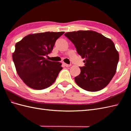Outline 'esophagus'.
I'll return each instance as SVG.
<instances>
[{"label":"esophagus","mask_w":131,"mask_h":131,"mask_svg":"<svg viewBox=\"0 0 131 131\" xmlns=\"http://www.w3.org/2000/svg\"><path fill=\"white\" fill-rule=\"evenodd\" d=\"M63 65L65 66V67H70L71 66L70 65H68L67 63H63Z\"/></svg>","instance_id":"34e87169"}]
</instances>
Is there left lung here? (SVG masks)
Masks as SVG:
<instances>
[{"label": "left lung", "instance_id": "1", "mask_svg": "<svg viewBox=\"0 0 131 131\" xmlns=\"http://www.w3.org/2000/svg\"><path fill=\"white\" fill-rule=\"evenodd\" d=\"M65 35L73 43L85 66L75 78L77 85L87 91L96 92L106 87L115 74L119 53L109 38L92 30L68 32Z\"/></svg>", "mask_w": 131, "mask_h": 131}]
</instances>
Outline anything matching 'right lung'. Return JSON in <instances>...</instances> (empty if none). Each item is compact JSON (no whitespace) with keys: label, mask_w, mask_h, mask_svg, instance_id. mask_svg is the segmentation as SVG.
<instances>
[{"label":"right lung","mask_w":131,"mask_h":131,"mask_svg":"<svg viewBox=\"0 0 131 131\" xmlns=\"http://www.w3.org/2000/svg\"><path fill=\"white\" fill-rule=\"evenodd\" d=\"M64 34L61 32H45L25 37L15 45L12 58L19 78L34 90L50 87L62 70V63L44 57L52 52L56 41Z\"/></svg>","instance_id":"right-lung-1"}]
</instances>
